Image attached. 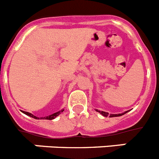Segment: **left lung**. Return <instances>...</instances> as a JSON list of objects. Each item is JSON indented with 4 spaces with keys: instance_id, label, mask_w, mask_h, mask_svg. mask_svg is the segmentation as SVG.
Listing matches in <instances>:
<instances>
[{
    "instance_id": "left-lung-1",
    "label": "left lung",
    "mask_w": 159,
    "mask_h": 159,
    "mask_svg": "<svg viewBox=\"0 0 159 159\" xmlns=\"http://www.w3.org/2000/svg\"><path fill=\"white\" fill-rule=\"evenodd\" d=\"M95 111H96L97 112H99V113H100L101 115H102V116H104V117H107V116H109L110 118L111 117H118V116H123L124 114L127 113L128 111H124L123 113H121V114H109L107 113V112H105V111H99L98 110V109H95Z\"/></svg>"
}]
</instances>
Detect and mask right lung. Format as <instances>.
<instances>
[{
	"label": "right lung",
	"mask_w": 159,
	"mask_h": 159,
	"mask_svg": "<svg viewBox=\"0 0 159 159\" xmlns=\"http://www.w3.org/2000/svg\"><path fill=\"white\" fill-rule=\"evenodd\" d=\"M64 111V109H62V110H61V111H59L56 112V113L52 114V115H50V116H46V117L40 118V119H48V120H52V119H54L55 118H56V117H57V116H60V114H61V113H62V112ZM22 112H23L24 114H25V115H26V116H30V117L33 118V119H39V118H38V117H36V116H33V115H32V114L29 113V112H27V111H22Z\"/></svg>",
	"instance_id": "obj_1"
}]
</instances>
